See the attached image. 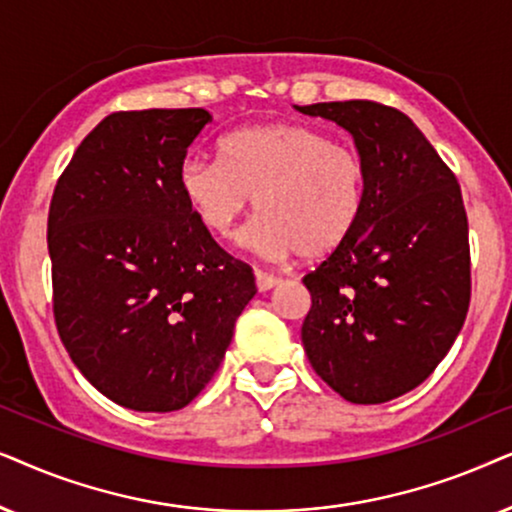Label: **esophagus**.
<instances>
[{
	"instance_id": "obj_1",
	"label": "esophagus",
	"mask_w": 512,
	"mask_h": 512,
	"mask_svg": "<svg viewBox=\"0 0 512 512\" xmlns=\"http://www.w3.org/2000/svg\"><path fill=\"white\" fill-rule=\"evenodd\" d=\"M255 283H257V290H260V292H267V290L274 288V285L281 283V278H278V276H271V274H267V271H260V269H257V271H255Z\"/></svg>"
}]
</instances>
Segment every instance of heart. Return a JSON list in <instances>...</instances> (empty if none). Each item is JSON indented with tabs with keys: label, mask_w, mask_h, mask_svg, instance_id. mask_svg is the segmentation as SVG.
<instances>
[{
	"label": "heart",
	"mask_w": 512,
	"mask_h": 512,
	"mask_svg": "<svg viewBox=\"0 0 512 512\" xmlns=\"http://www.w3.org/2000/svg\"><path fill=\"white\" fill-rule=\"evenodd\" d=\"M365 177L363 156L318 128L264 124L222 138L220 161H182L177 187L213 236H231L255 199L250 241L264 255L323 260L356 231Z\"/></svg>",
	"instance_id": "1"
}]
</instances>
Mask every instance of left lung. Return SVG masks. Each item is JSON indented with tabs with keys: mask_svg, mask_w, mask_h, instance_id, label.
Returning a JSON list of instances; mask_svg holds the SVG:
<instances>
[{
	"mask_svg": "<svg viewBox=\"0 0 512 512\" xmlns=\"http://www.w3.org/2000/svg\"><path fill=\"white\" fill-rule=\"evenodd\" d=\"M353 135L365 161L356 231L302 281V344L344 400L379 405L431 377L470 304L461 187L407 114L372 100L295 105Z\"/></svg>",
	"mask_w": 512,
	"mask_h": 512,
	"instance_id": "8db88e82",
	"label": "left lung"
}]
</instances>
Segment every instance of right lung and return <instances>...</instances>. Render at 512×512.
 <instances>
[{"mask_svg":"<svg viewBox=\"0 0 512 512\" xmlns=\"http://www.w3.org/2000/svg\"><path fill=\"white\" fill-rule=\"evenodd\" d=\"M213 117L114 112L77 147L49 208L53 316L72 363L121 407L175 412L220 367L255 276L177 187Z\"/></svg>","mask_w":512,"mask_h":512,"instance_id":"obj_1","label":"right lung"}]
</instances>
